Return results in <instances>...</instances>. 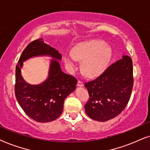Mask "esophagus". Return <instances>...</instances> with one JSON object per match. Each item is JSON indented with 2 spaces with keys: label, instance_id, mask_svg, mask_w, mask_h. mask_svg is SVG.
<instances>
[{
  "label": "esophagus",
  "instance_id": "34e87169",
  "mask_svg": "<svg viewBox=\"0 0 150 150\" xmlns=\"http://www.w3.org/2000/svg\"><path fill=\"white\" fill-rule=\"evenodd\" d=\"M77 86H83V81L81 80H78V81H77Z\"/></svg>",
  "mask_w": 150,
  "mask_h": 150
}]
</instances>
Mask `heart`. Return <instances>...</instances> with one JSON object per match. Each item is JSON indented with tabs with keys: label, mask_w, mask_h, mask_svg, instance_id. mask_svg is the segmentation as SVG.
Segmentation results:
<instances>
[{
	"label": "heart",
	"mask_w": 150,
	"mask_h": 150,
	"mask_svg": "<svg viewBox=\"0 0 150 150\" xmlns=\"http://www.w3.org/2000/svg\"><path fill=\"white\" fill-rule=\"evenodd\" d=\"M111 57V50L103 41L92 40L77 45L73 55H67L64 60L67 64L74 67L77 60H83L82 69L89 76L99 75L105 69Z\"/></svg>",
	"instance_id": "b5f03b06"
}]
</instances>
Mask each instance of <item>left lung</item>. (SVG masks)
I'll return each instance as SVG.
<instances>
[{
  "label": "left lung",
  "instance_id": "8db88e82",
  "mask_svg": "<svg viewBox=\"0 0 150 150\" xmlns=\"http://www.w3.org/2000/svg\"><path fill=\"white\" fill-rule=\"evenodd\" d=\"M133 83L132 60L125 55L98 77L84 83L89 94L86 113L90 118L101 122L115 118L127 105Z\"/></svg>",
  "mask_w": 150,
  "mask_h": 150
}]
</instances>
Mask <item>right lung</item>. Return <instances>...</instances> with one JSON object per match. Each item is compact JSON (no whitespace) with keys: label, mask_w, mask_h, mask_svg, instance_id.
<instances>
[{"label":"right lung","mask_w":150,"mask_h":150,"mask_svg":"<svg viewBox=\"0 0 150 150\" xmlns=\"http://www.w3.org/2000/svg\"><path fill=\"white\" fill-rule=\"evenodd\" d=\"M48 55L61 59L58 51L45 43L42 38L32 41L22 53L16 67L15 95L22 109L30 118L40 123H48L58 118L62 112L66 97L76 88L77 79L62 71L58 62L51 61L49 77L39 85L26 82L21 75V67L26 59Z\"/></svg>","instance_id":"add662e5"}]
</instances>
